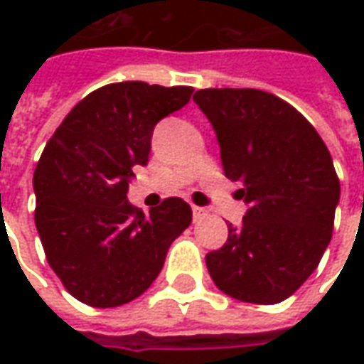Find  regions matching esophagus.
<instances>
[{
	"label": "esophagus",
	"mask_w": 364,
	"mask_h": 364,
	"mask_svg": "<svg viewBox=\"0 0 364 364\" xmlns=\"http://www.w3.org/2000/svg\"><path fill=\"white\" fill-rule=\"evenodd\" d=\"M205 208L203 206H193V218L197 220V218H200V216H205Z\"/></svg>",
	"instance_id": "34e87169"
}]
</instances>
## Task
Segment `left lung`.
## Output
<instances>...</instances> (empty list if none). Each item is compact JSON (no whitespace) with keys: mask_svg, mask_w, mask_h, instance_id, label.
<instances>
[{"mask_svg":"<svg viewBox=\"0 0 364 364\" xmlns=\"http://www.w3.org/2000/svg\"><path fill=\"white\" fill-rule=\"evenodd\" d=\"M224 173L242 183L247 205L228 240L206 253L214 284L252 304H277L316 271L333 232L339 179L316 128L279 97L259 90H200Z\"/></svg>","mask_w":364,"mask_h":364,"instance_id":"8db88e82","label":"left lung"}]
</instances>
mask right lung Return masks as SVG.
Segmentation results:
<instances>
[{"label":"right lung","instance_id":"obj_1","mask_svg":"<svg viewBox=\"0 0 364 364\" xmlns=\"http://www.w3.org/2000/svg\"><path fill=\"white\" fill-rule=\"evenodd\" d=\"M193 87L120 82L93 91L56 128L35 169V224L46 259L83 304L114 308L156 281L167 250L193 218L183 198L150 214L128 203L159 120L189 103Z\"/></svg>","mask_w":364,"mask_h":364}]
</instances>
